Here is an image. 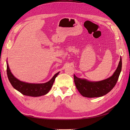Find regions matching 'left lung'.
I'll list each match as a JSON object with an SVG mask.
<instances>
[{
    "mask_svg": "<svg viewBox=\"0 0 130 130\" xmlns=\"http://www.w3.org/2000/svg\"><path fill=\"white\" fill-rule=\"evenodd\" d=\"M122 67L120 57L118 66L113 75L109 78L97 82L89 81L86 79L78 78L74 75V82L78 91L81 95L87 98L103 96L114 88L118 80Z\"/></svg>",
    "mask_w": 130,
    "mask_h": 130,
    "instance_id": "1",
    "label": "left lung"
}]
</instances>
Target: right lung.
<instances>
[{
    "label": "right lung",
    "instance_id": "add662e5",
    "mask_svg": "<svg viewBox=\"0 0 130 130\" xmlns=\"http://www.w3.org/2000/svg\"><path fill=\"white\" fill-rule=\"evenodd\" d=\"M7 75L9 80L13 87L22 94L30 96H40L46 94L52 88L55 79L58 75V72L48 82L44 84H29L21 81L15 78L11 72L7 63Z\"/></svg>",
    "mask_w": 130,
    "mask_h": 130
}]
</instances>
